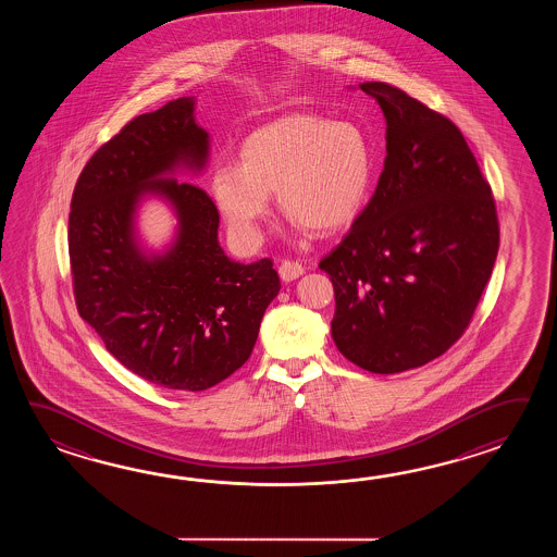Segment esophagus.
<instances>
[{"label": "esophagus", "instance_id": "obj_1", "mask_svg": "<svg viewBox=\"0 0 557 557\" xmlns=\"http://www.w3.org/2000/svg\"><path fill=\"white\" fill-rule=\"evenodd\" d=\"M278 274H281L284 283H293L298 276L305 274V267L300 262L283 261L281 267H278Z\"/></svg>", "mask_w": 557, "mask_h": 557}]
</instances>
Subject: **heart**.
<instances>
[{"mask_svg":"<svg viewBox=\"0 0 557 557\" xmlns=\"http://www.w3.org/2000/svg\"><path fill=\"white\" fill-rule=\"evenodd\" d=\"M238 159V165L216 166L209 187L243 245L261 240L274 193L283 213L312 233L329 235L355 223L374 173L372 147L360 127L310 113L284 115L252 131Z\"/></svg>","mask_w":557,"mask_h":557,"instance_id":"1","label":"heart"}]
</instances>
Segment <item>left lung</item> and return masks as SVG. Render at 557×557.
Here are the masks:
<instances>
[{
    "label": "left lung",
    "instance_id": "8db88e82",
    "mask_svg": "<svg viewBox=\"0 0 557 557\" xmlns=\"http://www.w3.org/2000/svg\"><path fill=\"white\" fill-rule=\"evenodd\" d=\"M386 119L376 190L331 274L336 348L356 367L396 374L444 355L468 329L496 262V202L450 119L382 82L358 85Z\"/></svg>",
    "mask_w": 557,
    "mask_h": 557
}]
</instances>
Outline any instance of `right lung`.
<instances>
[{"label": "right lung", "mask_w": 557, "mask_h": 557, "mask_svg": "<svg viewBox=\"0 0 557 557\" xmlns=\"http://www.w3.org/2000/svg\"><path fill=\"white\" fill-rule=\"evenodd\" d=\"M207 159L209 133L195 121V97H178L97 149L73 190L77 310L123 367L169 391H207L243 367L281 290L271 259L226 257L211 197L171 177L201 173ZM153 194L178 216L163 251L145 250L134 223Z\"/></svg>", "instance_id": "1"}]
</instances>
